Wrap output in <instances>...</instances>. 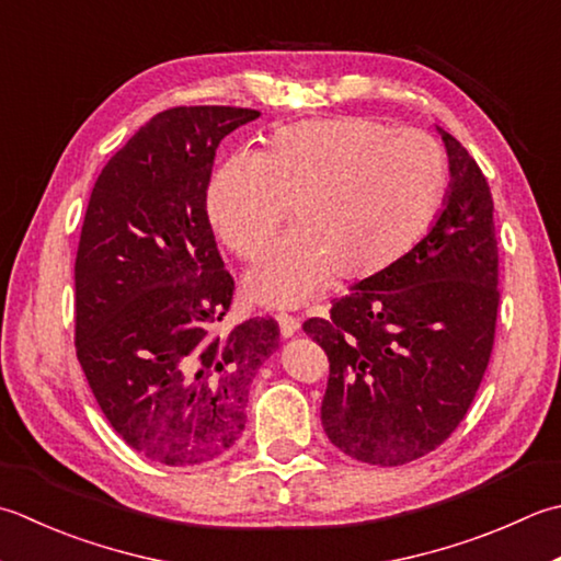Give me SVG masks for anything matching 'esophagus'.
Wrapping results in <instances>:
<instances>
[{"label": "esophagus", "instance_id": "34e87169", "mask_svg": "<svg viewBox=\"0 0 561 561\" xmlns=\"http://www.w3.org/2000/svg\"><path fill=\"white\" fill-rule=\"evenodd\" d=\"M277 321H279V331H282L284 337H291V335L299 333L301 321H299V318H296V316H291V313H279Z\"/></svg>", "mask_w": 561, "mask_h": 561}]
</instances>
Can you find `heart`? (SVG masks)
Listing matches in <instances>:
<instances>
[{"label": "heart", "instance_id": "b5f03b06", "mask_svg": "<svg viewBox=\"0 0 561 561\" xmlns=\"http://www.w3.org/2000/svg\"><path fill=\"white\" fill-rule=\"evenodd\" d=\"M447 190V160L425 134H397L365 116L279 128L260 156L214 172L206 211L216 236L243 260L260 255L289 218L296 228L250 272L248 291L296 306L333 277L369 282L433 224Z\"/></svg>", "mask_w": 561, "mask_h": 561}]
</instances>
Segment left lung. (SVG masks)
<instances>
[{
	"label": "left lung",
	"instance_id": "obj_1",
	"mask_svg": "<svg viewBox=\"0 0 561 561\" xmlns=\"http://www.w3.org/2000/svg\"><path fill=\"white\" fill-rule=\"evenodd\" d=\"M440 134L453 184L431 233L304 323L331 359L328 440L367 465H409L440 447L465 421L496 335L491 190L462 142Z\"/></svg>",
	"mask_w": 561,
	"mask_h": 561
}]
</instances>
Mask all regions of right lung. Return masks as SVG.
I'll return each mask as SVG.
<instances>
[{
  "instance_id": "right-lung-1",
  "label": "right lung",
  "mask_w": 561,
  "mask_h": 561,
  "mask_svg": "<svg viewBox=\"0 0 561 561\" xmlns=\"http://www.w3.org/2000/svg\"><path fill=\"white\" fill-rule=\"evenodd\" d=\"M260 112L174 106L104 164L75 257V350L99 409L142 457L168 467L221 459L245 431L250 383L279 325H221L224 270L206 192L216 148Z\"/></svg>"
}]
</instances>
